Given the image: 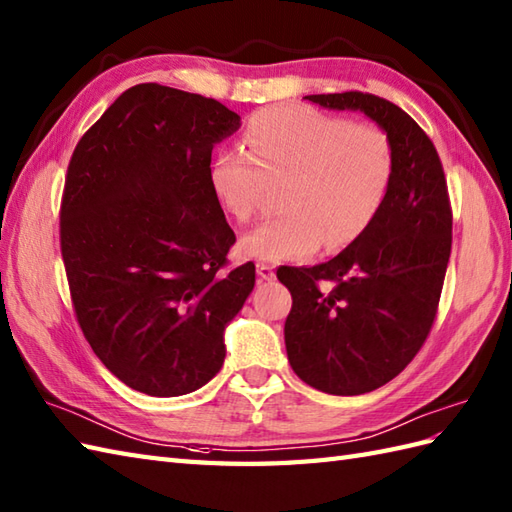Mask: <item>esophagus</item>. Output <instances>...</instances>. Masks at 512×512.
Masks as SVG:
<instances>
[{
    "mask_svg": "<svg viewBox=\"0 0 512 512\" xmlns=\"http://www.w3.org/2000/svg\"><path fill=\"white\" fill-rule=\"evenodd\" d=\"M257 277L261 281H272V279H275V268L261 261V264H257Z\"/></svg>",
    "mask_w": 512,
    "mask_h": 512,
    "instance_id": "34e87169",
    "label": "esophagus"
}]
</instances>
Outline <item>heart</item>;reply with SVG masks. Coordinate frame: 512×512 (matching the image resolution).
I'll list each match as a JSON object with an SVG mask.
<instances>
[{
  "label": "heart",
  "mask_w": 512,
  "mask_h": 512,
  "mask_svg": "<svg viewBox=\"0 0 512 512\" xmlns=\"http://www.w3.org/2000/svg\"><path fill=\"white\" fill-rule=\"evenodd\" d=\"M242 150H220L209 163L218 205L235 220L255 213L266 183L283 181V216L257 224L240 253L264 264L296 261L353 244L382 211L395 157L375 124H351L312 106L279 104L248 117Z\"/></svg>",
  "instance_id": "b5f03b06"
}]
</instances>
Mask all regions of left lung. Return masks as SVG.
I'll list each match as a JSON object with an SVG mask.
<instances>
[{"label": "left lung", "instance_id": "8db88e82", "mask_svg": "<svg viewBox=\"0 0 512 512\" xmlns=\"http://www.w3.org/2000/svg\"><path fill=\"white\" fill-rule=\"evenodd\" d=\"M307 100L364 113L395 157L384 207L360 240L325 264L277 270L292 294V371L327 395H364L397 377L434 325L451 253L447 183L430 137L397 104L360 91Z\"/></svg>", "mask_w": 512, "mask_h": 512}]
</instances>
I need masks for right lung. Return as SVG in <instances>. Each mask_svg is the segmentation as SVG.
Wrapping results in <instances>:
<instances>
[{
  "mask_svg": "<svg viewBox=\"0 0 512 512\" xmlns=\"http://www.w3.org/2000/svg\"><path fill=\"white\" fill-rule=\"evenodd\" d=\"M240 126L218 100L146 82L71 154L61 253L76 318L100 362L150 397L216 377L253 292V261L222 272L235 233L209 185L213 146Z\"/></svg>",
  "mask_w": 512,
  "mask_h": 512,
  "instance_id": "right-lung-1",
  "label": "right lung"
}]
</instances>
